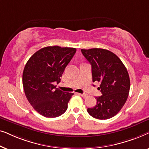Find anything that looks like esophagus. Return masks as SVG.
Instances as JSON below:
<instances>
[{"label":"esophagus","instance_id":"34e87169","mask_svg":"<svg viewBox=\"0 0 149 149\" xmlns=\"http://www.w3.org/2000/svg\"><path fill=\"white\" fill-rule=\"evenodd\" d=\"M79 94L83 97H86L87 96V94H86V93H79Z\"/></svg>","mask_w":149,"mask_h":149}]
</instances>
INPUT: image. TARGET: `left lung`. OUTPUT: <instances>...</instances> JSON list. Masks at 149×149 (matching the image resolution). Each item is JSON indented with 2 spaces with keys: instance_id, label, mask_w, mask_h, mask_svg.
<instances>
[{
  "instance_id": "8db88e82",
  "label": "left lung",
  "mask_w": 149,
  "mask_h": 149,
  "mask_svg": "<svg viewBox=\"0 0 149 149\" xmlns=\"http://www.w3.org/2000/svg\"><path fill=\"white\" fill-rule=\"evenodd\" d=\"M91 65L93 82L100 83L98 90L102 95L96 97V105L87 109L91 117L104 120L114 117L127 100L130 80L127 69L113 52L100 48L81 49Z\"/></svg>"
}]
</instances>
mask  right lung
Returning <instances> with one entry per match:
<instances>
[{
	"label": "right lung",
	"mask_w": 149,
	"mask_h": 149,
	"mask_svg": "<svg viewBox=\"0 0 149 149\" xmlns=\"http://www.w3.org/2000/svg\"><path fill=\"white\" fill-rule=\"evenodd\" d=\"M77 49L50 46L40 49L30 57L24 67L22 83L28 102L35 111L45 117L64 114L72 93L56 88L60 77Z\"/></svg>",
	"instance_id": "obj_1"
}]
</instances>
